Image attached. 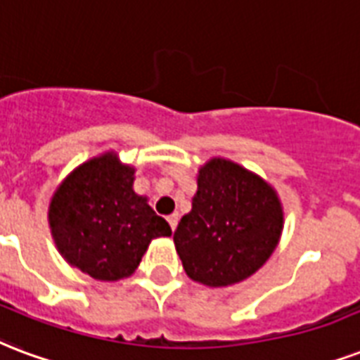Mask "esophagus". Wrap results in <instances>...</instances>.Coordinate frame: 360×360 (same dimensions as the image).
I'll return each mask as SVG.
<instances>
[{
  "label": "esophagus",
  "mask_w": 360,
  "mask_h": 360,
  "mask_svg": "<svg viewBox=\"0 0 360 360\" xmlns=\"http://www.w3.org/2000/svg\"><path fill=\"white\" fill-rule=\"evenodd\" d=\"M168 223H169V226H172V230L177 229V223H179V213H174V215H169Z\"/></svg>",
  "instance_id": "34e87169"
}]
</instances>
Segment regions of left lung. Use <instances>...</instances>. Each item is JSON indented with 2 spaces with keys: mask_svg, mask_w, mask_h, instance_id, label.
Returning a JSON list of instances; mask_svg holds the SVG:
<instances>
[{
  "mask_svg": "<svg viewBox=\"0 0 360 360\" xmlns=\"http://www.w3.org/2000/svg\"><path fill=\"white\" fill-rule=\"evenodd\" d=\"M192 210L174 243L186 276L205 287H230L264 266L283 232L278 191L251 169L213 156L200 166Z\"/></svg>",
  "mask_w": 360,
  "mask_h": 360,
  "instance_id": "left-lung-1",
  "label": "left lung"
}]
</instances>
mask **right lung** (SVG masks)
Listing matches in <instances>:
<instances>
[{"label": "right lung", "instance_id": "1", "mask_svg": "<svg viewBox=\"0 0 360 360\" xmlns=\"http://www.w3.org/2000/svg\"><path fill=\"white\" fill-rule=\"evenodd\" d=\"M136 168L107 150L79 164L49 204L52 240L64 260L98 281L130 278L169 224L134 191Z\"/></svg>", "mask_w": 360, "mask_h": 360}]
</instances>
